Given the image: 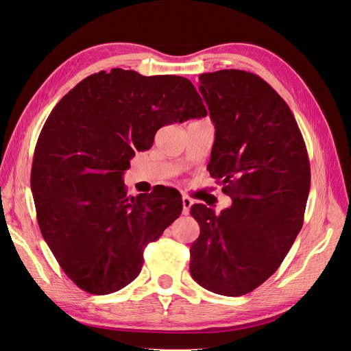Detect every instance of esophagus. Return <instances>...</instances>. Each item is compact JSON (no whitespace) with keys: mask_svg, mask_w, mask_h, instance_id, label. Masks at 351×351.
I'll return each instance as SVG.
<instances>
[{"mask_svg":"<svg viewBox=\"0 0 351 351\" xmlns=\"http://www.w3.org/2000/svg\"><path fill=\"white\" fill-rule=\"evenodd\" d=\"M182 200H183V214L187 215L190 212V208H192V205H193V200L190 199L189 196H183Z\"/></svg>","mask_w":351,"mask_h":351,"instance_id":"1","label":"esophagus"}]
</instances>
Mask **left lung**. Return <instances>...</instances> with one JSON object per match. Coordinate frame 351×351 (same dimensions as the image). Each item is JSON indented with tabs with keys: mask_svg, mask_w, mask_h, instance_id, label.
I'll return each mask as SVG.
<instances>
[{
	"mask_svg": "<svg viewBox=\"0 0 351 351\" xmlns=\"http://www.w3.org/2000/svg\"><path fill=\"white\" fill-rule=\"evenodd\" d=\"M215 125L208 169L232 205L217 215L190 212L200 234L190 247V274L204 289L243 295L280 268L303 226L311 165L285 101L253 73L218 70L199 76Z\"/></svg>",
	"mask_w": 351,
	"mask_h": 351,
	"instance_id": "left-lung-1",
	"label": "left lung"
}]
</instances>
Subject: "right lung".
<instances>
[{
  "mask_svg": "<svg viewBox=\"0 0 351 351\" xmlns=\"http://www.w3.org/2000/svg\"><path fill=\"white\" fill-rule=\"evenodd\" d=\"M205 115L189 79L123 69L90 74L56 105L30 189L42 236L79 289L110 294L141 274L145 247L180 217L183 200L168 187L129 197L123 174L162 125Z\"/></svg>",
  "mask_w": 351,
  "mask_h": 351,
  "instance_id": "add662e5",
  "label": "right lung"
}]
</instances>
